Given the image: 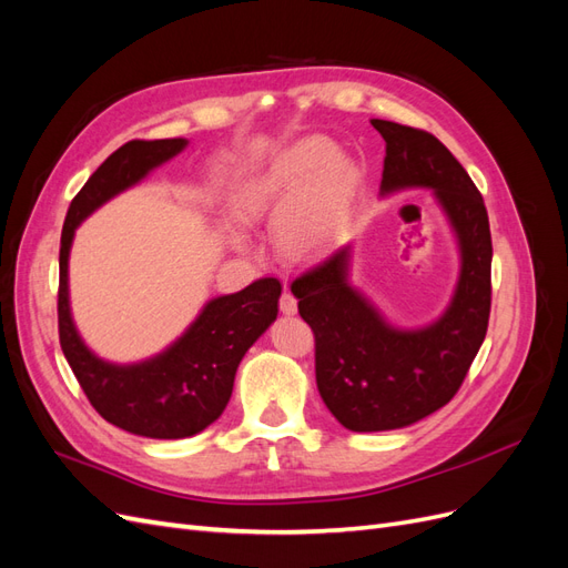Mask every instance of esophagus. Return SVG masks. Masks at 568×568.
<instances>
[{
	"instance_id": "1",
	"label": "esophagus",
	"mask_w": 568,
	"mask_h": 568,
	"mask_svg": "<svg viewBox=\"0 0 568 568\" xmlns=\"http://www.w3.org/2000/svg\"><path fill=\"white\" fill-rule=\"evenodd\" d=\"M280 311H282L284 315H296V313H298V301H296L294 294H291V291H284V294H282V298H280Z\"/></svg>"
}]
</instances>
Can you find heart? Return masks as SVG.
<instances>
[{
    "label": "heart",
    "instance_id": "1",
    "mask_svg": "<svg viewBox=\"0 0 568 568\" xmlns=\"http://www.w3.org/2000/svg\"><path fill=\"white\" fill-rule=\"evenodd\" d=\"M336 156L326 136H303L267 165L239 178L230 211L239 222H255L280 211L277 246L288 257H311L329 246L346 225L355 196V170Z\"/></svg>",
    "mask_w": 568,
    "mask_h": 568
}]
</instances>
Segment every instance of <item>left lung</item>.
Masks as SVG:
<instances>
[{"instance_id": "left-lung-1", "label": "left lung", "mask_w": 568, "mask_h": 568, "mask_svg": "<svg viewBox=\"0 0 568 568\" xmlns=\"http://www.w3.org/2000/svg\"><path fill=\"white\" fill-rule=\"evenodd\" d=\"M384 136L382 196L432 189L459 246V277L445 313L417 329L393 326L348 282L351 246L291 284L315 334V376L324 405L351 432H390L453 400L486 338L490 317V225L476 184L434 134L372 120Z\"/></svg>"}]
</instances>
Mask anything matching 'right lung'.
<instances>
[{
    "mask_svg": "<svg viewBox=\"0 0 568 568\" xmlns=\"http://www.w3.org/2000/svg\"><path fill=\"white\" fill-rule=\"evenodd\" d=\"M178 140H132L113 151L68 209L59 253V341L84 395L101 417L134 436L178 440L211 426L227 407L246 351L277 320L282 284L263 277L203 305L163 353L134 365L106 363L84 346L68 301V255L80 222L115 194L142 182L186 146Z\"/></svg>",
    "mask_w": 568,
    "mask_h": 568,
    "instance_id": "1",
    "label": "right lung"
}]
</instances>
